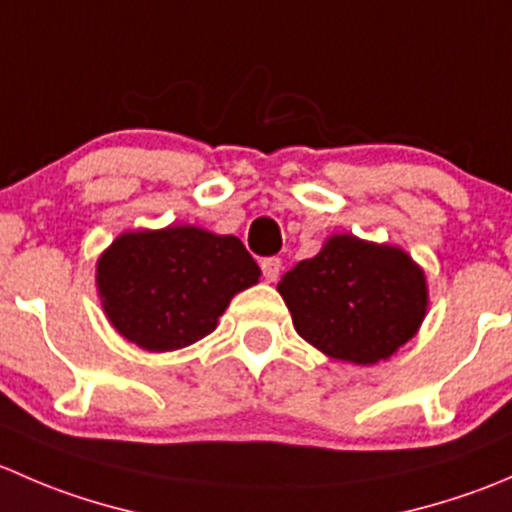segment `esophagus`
<instances>
[{
    "label": "esophagus",
    "instance_id": "esophagus-1",
    "mask_svg": "<svg viewBox=\"0 0 512 512\" xmlns=\"http://www.w3.org/2000/svg\"><path fill=\"white\" fill-rule=\"evenodd\" d=\"M260 267H262V275H265V280L275 282L282 272V260L280 257H265V260L260 262Z\"/></svg>",
    "mask_w": 512,
    "mask_h": 512
}]
</instances>
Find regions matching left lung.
Wrapping results in <instances>:
<instances>
[{
  "mask_svg": "<svg viewBox=\"0 0 512 512\" xmlns=\"http://www.w3.org/2000/svg\"><path fill=\"white\" fill-rule=\"evenodd\" d=\"M302 339L332 359L376 364L426 314V280L399 247L337 235L277 285Z\"/></svg>",
  "mask_w": 512,
  "mask_h": 512,
  "instance_id": "obj_1",
  "label": "left lung"
}]
</instances>
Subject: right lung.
Wrapping results in <instances>:
<instances>
[{
    "label": "right lung",
    "instance_id": "obj_1",
    "mask_svg": "<svg viewBox=\"0 0 512 512\" xmlns=\"http://www.w3.org/2000/svg\"><path fill=\"white\" fill-rule=\"evenodd\" d=\"M260 267L237 237L178 225L126 232L98 260V292L113 327L148 352H173L210 334Z\"/></svg>",
    "mask_w": 512,
    "mask_h": 512
}]
</instances>
